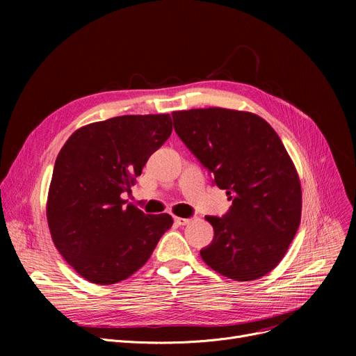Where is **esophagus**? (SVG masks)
<instances>
[{
  "label": "esophagus",
  "mask_w": 356,
  "mask_h": 356,
  "mask_svg": "<svg viewBox=\"0 0 356 356\" xmlns=\"http://www.w3.org/2000/svg\"><path fill=\"white\" fill-rule=\"evenodd\" d=\"M191 222V219H188V218H179V216H176L175 218V223H177V225H188V223Z\"/></svg>",
  "instance_id": "obj_1"
}]
</instances>
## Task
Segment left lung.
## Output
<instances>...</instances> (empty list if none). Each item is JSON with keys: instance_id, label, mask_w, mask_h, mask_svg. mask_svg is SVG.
<instances>
[{"instance_id": "obj_1", "label": "left lung", "mask_w": 356, "mask_h": 356, "mask_svg": "<svg viewBox=\"0 0 356 356\" xmlns=\"http://www.w3.org/2000/svg\"><path fill=\"white\" fill-rule=\"evenodd\" d=\"M172 115L180 140L232 199L227 215L204 216L215 236L202 259L235 282L264 277L286 255L302 218L300 179L286 147L252 112L204 108Z\"/></svg>"}]
</instances>
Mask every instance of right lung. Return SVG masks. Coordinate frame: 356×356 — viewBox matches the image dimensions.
<instances>
[{"instance_id": "1", "label": "right lung", "mask_w": 356, "mask_h": 356, "mask_svg": "<svg viewBox=\"0 0 356 356\" xmlns=\"http://www.w3.org/2000/svg\"><path fill=\"white\" fill-rule=\"evenodd\" d=\"M172 129L168 114L122 115L76 129L62 147L47 223L54 247L88 282L108 286L133 275L173 225L168 213L145 215L122 199Z\"/></svg>"}]
</instances>
